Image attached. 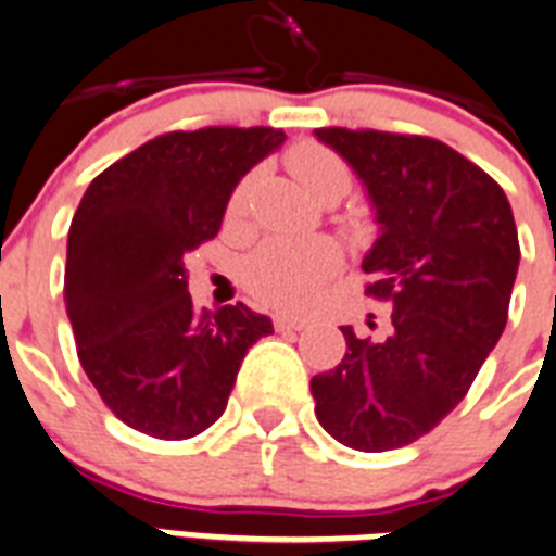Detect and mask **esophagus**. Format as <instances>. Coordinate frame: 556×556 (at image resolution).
<instances>
[{"label": "esophagus", "mask_w": 556, "mask_h": 556, "mask_svg": "<svg viewBox=\"0 0 556 556\" xmlns=\"http://www.w3.org/2000/svg\"><path fill=\"white\" fill-rule=\"evenodd\" d=\"M305 325L307 321L300 319V316H274V328L282 330V333H286V330H302Z\"/></svg>", "instance_id": "obj_1"}]
</instances>
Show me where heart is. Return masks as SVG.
<instances>
[{"label": "heart", "instance_id": "heart-1", "mask_svg": "<svg viewBox=\"0 0 556 556\" xmlns=\"http://www.w3.org/2000/svg\"><path fill=\"white\" fill-rule=\"evenodd\" d=\"M288 169L305 186L311 198H321L330 191L342 198L353 184L348 163L336 155L333 149L314 141L300 143L288 152ZM251 184H254V177H242L237 184L231 206H228L231 214H240L245 208ZM336 268H339V254L330 242L268 240L249 256L245 286L265 307L302 314L319 300L321 286L333 277Z\"/></svg>", "mask_w": 556, "mask_h": 556}]
</instances>
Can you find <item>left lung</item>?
Returning <instances> with one entry per match:
<instances>
[{
  "instance_id": "1",
  "label": "left lung",
  "mask_w": 556,
  "mask_h": 556,
  "mask_svg": "<svg viewBox=\"0 0 556 556\" xmlns=\"http://www.w3.org/2000/svg\"><path fill=\"white\" fill-rule=\"evenodd\" d=\"M316 138L365 184L381 226L365 293L393 307L381 339L344 325V358L311 379L316 418L350 450H399L458 407L506 328L515 214L486 172L435 138L344 127Z\"/></svg>"
}]
</instances>
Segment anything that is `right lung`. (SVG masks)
<instances>
[{"mask_svg":"<svg viewBox=\"0 0 556 556\" xmlns=\"http://www.w3.org/2000/svg\"><path fill=\"white\" fill-rule=\"evenodd\" d=\"M282 141L274 127L177 129L84 191L64 268L78 362L106 407L143 435L184 441L212 427L249 348L274 333L242 302L198 314L184 256L217 237L231 191Z\"/></svg>","mask_w":556,"mask_h":556,"instance_id":"add662e5","label":"right lung"}]
</instances>
